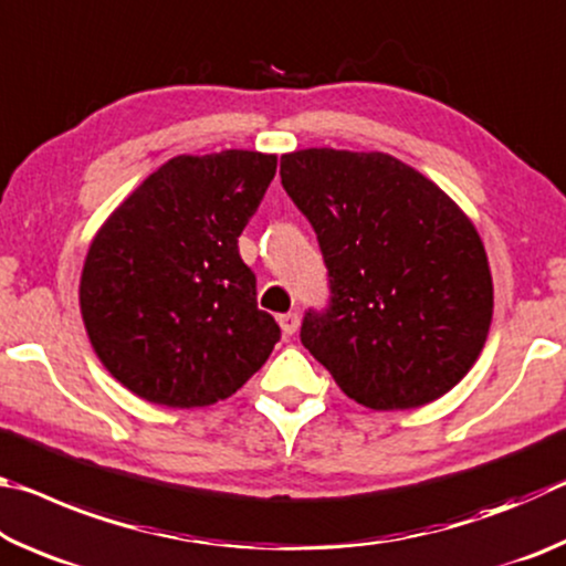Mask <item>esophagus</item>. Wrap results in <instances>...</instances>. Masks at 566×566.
<instances>
[{
    "label": "esophagus",
    "instance_id": "esophagus-1",
    "mask_svg": "<svg viewBox=\"0 0 566 566\" xmlns=\"http://www.w3.org/2000/svg\"><path fill=\"white\" fill-rule=\"evenodd\" d=\"M280 327H282V332L286 334V337H292V334L300 329V314L296 312H286V314H280Z\"/></svg>",
    "mask_w": 566,
    "mask_h": 566
}]
</instances>
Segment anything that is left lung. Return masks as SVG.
<instances>
[{
    "label": "left lung",
    "instance_id": "left-lung-1",
    "mask_svg": "<svg viewBox=\"0 0 566 566\" xmlns=\"http://www.w3.org/2000/svg\"><path fill=\"white\" fill-rule=\"evenodd\" d=\"M282 185L317 232L332 304L302 344L361 407L415 409L444 397L484 349L494 286L462 207L385 151L282 155Z\"/></svg>",
    "mask_w": 566,
    "mask_h": 566
}]
</instances>
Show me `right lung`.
<instances>
[{"mask_svg": "<svg viewBox=\"0 0 566 566\" xmlns=\"http://www.w3.org/2000/svg\"><path fill=\"white\" fill-rule=\"evenodd\" d=\"M276 155H179L104 219L80 280L82 322L104 369L169 409L209 407L247 385L280 342L256 310L237 239Z\"/></svg>", "mask_w": 566, "mask_h": 566, "instance_id": "right-lung-1", "label": "right lung"}]
</instances>
